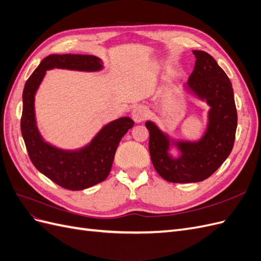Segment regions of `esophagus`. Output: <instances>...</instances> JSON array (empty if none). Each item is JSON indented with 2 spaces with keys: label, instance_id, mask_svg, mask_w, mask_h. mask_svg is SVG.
I'll use <instances>...</instances> for the list:
<instances>
[{
  "label": "esophagus",
  "instance_id": "1",
  "mask_svg": "<svg viewBox=\"0 0 261 261\" xmlns=\"http://www.w3.org/2000/svg\"><path fill=\"white\" fill-rule=\"evenodd\" d=\"M147 116H148V110L144 106L136 107L135 109L133 110L132 117L136 123H141L143 121H145Z\"/></svg>",
  "mask_w": 261,
  "mask_h": 261
}]
</instances>
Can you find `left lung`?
<instances>
[{
  "label": "left lung",
  "mask_w": 261,
  "mask_h": 261,
  "mask_svg": "<svg viewBox=\"0 0 261 261\" xmlns=\"http://www.w3.org/2000/svg\"><path fill=\"white\" fill-rule=\"evenodd\" d=\"M193 53L195 67L185 87L210 107L203 136L197 141H173L153 122H146L153 167L162 178L172 183H197L212 175L230 155L238 127L234 93L227 75L207 52ZM172 144L180 150L177 158L168 153Z\"/></svg>",
  "instance_id": "left-lung-1"
}]
</instances>
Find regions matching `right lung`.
<instances>
[{
    "label": "right lung",
    "mask_w": 261,
    "mask_h": 261,
    "mask_svg": "<svg viewBox=\"0 0 261 261\" xmlns=\"http://www.w3.org/2000/svg\"><path fill=\"white\" fill-rule=\"evenodd\" d=\"M52 68L97 72L103 65L93 55L51 54L31 74L22 91L20 128L31 162L39 172L59 186L69 191H82L108 177L117 146L134 126V121L127 116L112 121L103 126L88 145L78 150H63L45 143L37 127L35 94L45 72Z\"/></svg>",
    "instance_id": "obj_1"
}]
</instances>
